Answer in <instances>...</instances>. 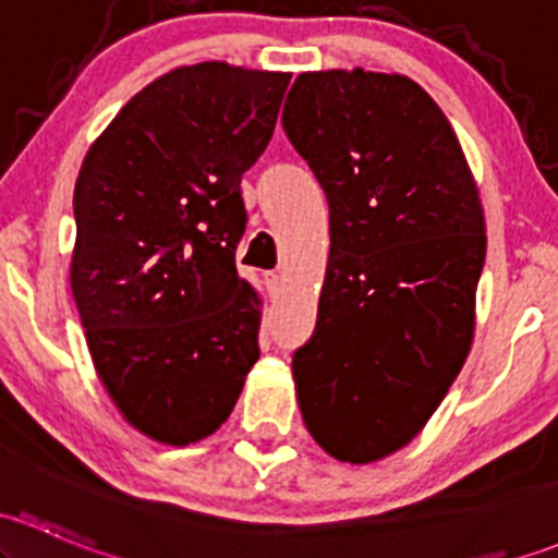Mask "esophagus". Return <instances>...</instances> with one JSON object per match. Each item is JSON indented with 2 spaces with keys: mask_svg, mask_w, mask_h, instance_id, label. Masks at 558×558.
<instances>
[{
  "mask_svg": "<svg viewBox=\"0 0 558 558\" xmlns=\"http://www.w3.org/2000/svg\"><path fill=\"white\" fill-rule=\"evenodd\" d=\"M264 283H267L269 294H280V289H283V275L267 272V275H264Z\"/></svg>",
  "mask_w": 558,
  "mask_h": 558,
  "instance_id": "esophagus-1",
  "label": "esophagus"
}]
</instances>
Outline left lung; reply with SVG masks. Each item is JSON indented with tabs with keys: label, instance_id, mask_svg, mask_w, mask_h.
I'll use <instances>...</instances> for the list:
<instances>
[{
	"label": "left lung",
	"instance_id": "obj_1",
	"mask_svg": "<svg viewBox=\"0 0 558 558\" xmlns=\"http://www.w3.org/2000/svg\"><path fill=\"white\" fill-rule=\"evenodd\" d=\"M280 121L329 202L296 399L326 453L367 464L424 429L470 353L483 207L451 123L410 77L305 72Z\"/></svg>",
	"mask_w": 558,
	"mask_h": 558
}]
</instances>
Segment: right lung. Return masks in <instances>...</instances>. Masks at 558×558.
Wrapping results in <instances>:
<instances>
[{
  "label": "right lung",
  "instance_id": "1",
  "mask_svg": "<svg viewBox=\"0 0 558 558\" xmlns=\"http://www.w3.org/2000/svg\"><path fill=\"white\" fill-rule=\"evenodd\" d=\"M286 72L178 66L121 107L75 183L72 296L123 418L167 446L213 435L258 362L240 278V191L272 140Z\"/></svg>",
  "mask_w": 558,
  "mask_h": 558
}]
</instances>
